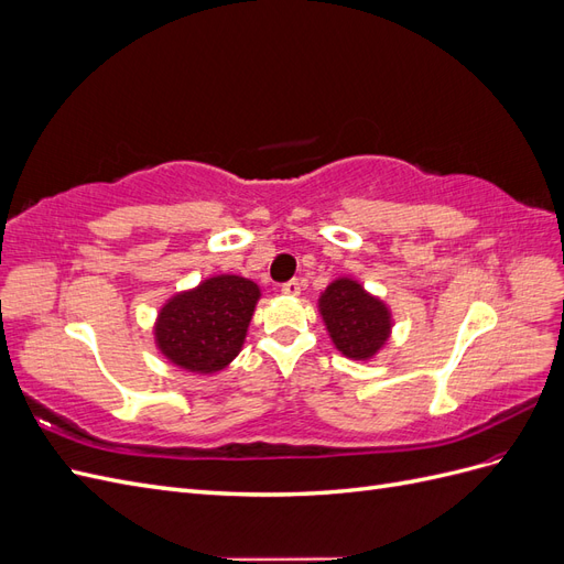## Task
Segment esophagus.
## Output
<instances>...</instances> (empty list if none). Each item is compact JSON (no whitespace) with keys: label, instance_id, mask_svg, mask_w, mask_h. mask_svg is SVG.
Returning a JSON list of instances; mask_svg holds the SVG:
<instances>
[{"label":"esophagus","instance_id":"esophagus-1","mask_svg":"<svg viewBox=\"0 0 564 564\" xmlns=\"http://www.w3.org/2000/svg\"><path fill=\"white\" fill-rule=\"evenodd\" d=\"M282 292L284 294H289V296H299L301 294V280H289V282H284L282 284Z\"/></svg>","mask_w":564,"mask_h":564}]
</instances>
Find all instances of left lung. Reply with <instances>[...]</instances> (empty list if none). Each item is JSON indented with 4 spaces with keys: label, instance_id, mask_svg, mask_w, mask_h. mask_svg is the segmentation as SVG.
I'll list each match as a JSON object with an SVG mask.
<instances>
[{
    "label": "left lung",
    "instance_id": "1",
    "mask_svg": "<svg viewBox=\"0 0 564 564\" xmlns=\"http://www.w3.org/2000/svg\"><path fill=\"white\" fill-rule=\"evenodd\" d=\"M319 311L336 348L352 360H367L386 344L390 332L388 308L357 282H332L319 299Z\"/></svg>",
    "mask_w": 564,
    "mask_h": 564
}]
</instances>
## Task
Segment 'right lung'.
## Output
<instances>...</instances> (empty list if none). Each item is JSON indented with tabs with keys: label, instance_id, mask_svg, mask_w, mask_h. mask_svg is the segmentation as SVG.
<instances>
[{
	"label": "right lung",
	"instance_id": "1",
	"mask_svg": "<svg viewBox=\"0 0 564 564\" xmlns=\"http://www.w3.org/2000/svg\"><path fill=\"white\" fill-rule=\"evenodd\" d=\"M259 294L245 278L220 275L172 299L158 319L160 350L197 373L224 369L242 348Z\"/></svg>",
	"mask_w": 564,
	"mask_h": 564
}]
</instances>
